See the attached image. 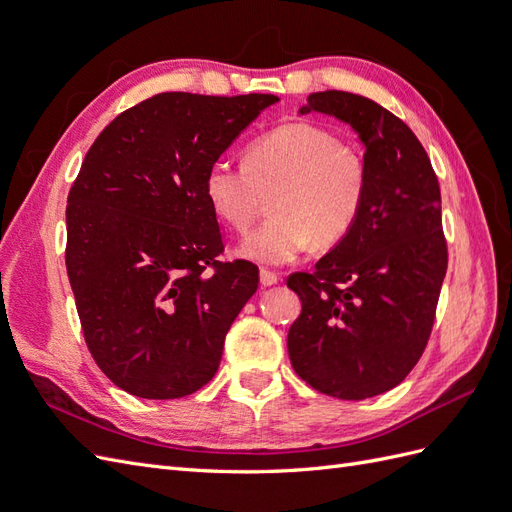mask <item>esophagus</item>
<instances>
[{
    "label": "esophagus",
    "instance_id": "1",
    "mask_svg": "<svg viewBox=\"0 0 512 512\" xmlns=\"http://www.w3.org/2000/svg\"><path fill=\"white\" fill-rule=\"evenodd\" d=\"M280 282V275H277L275 271H269V269H260V284L262 286H273Z\"/></svg>",
    "mask_w": 512,
    "mask_h": 512
}]
</instances>
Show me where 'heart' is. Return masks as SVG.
<instances>
[{
  "instance_id": "b5f03b06",
  "label": "heart",
  "mask_w": 512,
  "mask_h": 512,
  "mask_svg": "<svg viewBox=\"0 0 512 512\" xmlns=\"http://www.w3.org/2000/svg\"><path fill=\"white\" fill-rule=\"evenodd\" d=\"M369 170L363 153L309 121L277 126L245 147L241 166L213 162L205 173L211 211L230 230L254 224L269 193L271 218L247 235L239 254L284 265L309 243L331 247L359 222Z\"/></svg>"
}]
</instances>
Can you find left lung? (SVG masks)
Returning <instances> with one entry per match:
<instances>
[{
  "label": "left lung",
  "instance_id": "1",
  "mask_svg": "<svg viewBox=\"0 0 512 512\" xmlns=\"http://www.w3.org/2000/svg\"><path fill=\"white\" fill-rule=\"evenodd\" d=\"M335 115L359 132L369 170L359 222L312 273L288 275L303 309L290 363L316 391L367 399L391 391L421 359L448 265L440 185L414 132L378 102L318 91L301 113Z\"/></svg>",
  "mask_w": 512,
  "mask_h": 512
}]
</instances>
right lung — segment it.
Masks as SVG:
<instances>
[{"instance_id": "1", "label": "right lung", "mask_w": 512, "mask_h": 512, "mask_svg": "<svg viewBox=\"0 0 512 512\" xmlns=\"http://www.w3.org/2000/svg\"><path fill=\"white\" fill-rule=\"evenodd\" d=\"M277 100L166 91L117 115L87 151L68 194L66 269L91 356L130 395H192L220 367L258 269L218 260L205 173Z\"/></svg>"}]
</instances>
